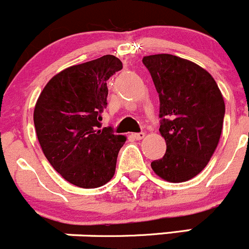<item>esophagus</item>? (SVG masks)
<instances>
[{"label": "esophagus", "mask_w": 249, "mask_h": 249, "mask_svg": "<svg viewBox=\"0 0 249 249\" xmlns=\"http://www.w3.org/2000/svg\"><path fill=\"white\" fill-rule=\"evenodd\" d=\"M133 137L137 141H141V139H143L144 137H145V133H144V132H139V133H134Z\"/></svg>", "instance_id": "1"}]
</instances>
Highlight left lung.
Masks as SVG:
<instances>
[{
	"instance_id": "obj_1",
	"label": "left lung",
	"mask_w": 249,
	"mask_h": 249,
	"mask_svg": "<svg viewBox=\"0 0 249 249\" xmlns=\"http://www.w3.org/2000/svg\"><path fill=\"white\" fill-rule=\"evenodd\" d=\"M160 99V134L166 153L151 169L172 183L186 182L204 170L222 131L225 103L209 72L169 53L143 57Z\"/></svg>"
}]
</instances>
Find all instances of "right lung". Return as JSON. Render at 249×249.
I'll return each mask as SVG.
<instances>
[{"label":"right lung","instance_id":"right-lung-1","mask_svg":"<svg viewBox=\"0 0 249 249\" xmlns=\"http://www.w3.org/2000/svg\"><path fill=\"white\" fill-rule=\"evenodd\" d=\"M122 70L112 55L71 66L49 80L34 108L37 141L51 166L70 183L96 188L115 175L126 137L100 129L107 82Z\"/></svg>","mask_w":249,"mask_h":249}]
</instances>
